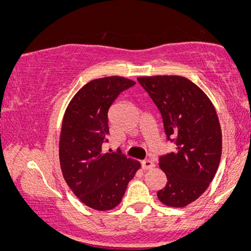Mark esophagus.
Here are the masks:
<instances>
[{
  "label": "esophagus",
  "mask_w": 251,
  "mask_h": 251,
  "mask_svg": "<svg viewBox=\"0 0 251 251\" xmlns=\"http://www.w3.org/2000/svg\"><path fill=\"white\" fill-rule=\"evenodd\" d=\"M154 166V163L150 159H145L142 162V168L143 170H150Z\"/></svg>",
  "instance_id": "esophagus-1"
}]
</instances>
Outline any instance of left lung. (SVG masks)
<instances>
[{"mask_svg":"<svg viewBox=\"0 0 251 251\" xmlns=\"http://www.w3.org/2000/svg\"><path fill=\"white\" fill-rule=\"evenodd\" d=\"M138 82L159 109L166 139L176 145L159 157L168 181L157 196L165 205L181 208L205 191L220 165L217 113L204 92L183 76H142Z\"/></svg>","mask_w":251,"mask_h":251,"instance_id":"left-lung-1","label":"left lung"}]
</instances>
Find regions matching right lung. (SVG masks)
Listing matches in <instances>:
<instances>
[{"label": "right lung", "mask_w": 251, "mask_h": 251, "mask_svg": "<svg viewBox=\"0 0 251 251\" xmlns=\"http://www.w3.org/2000/svg\"><path fill=\"white\" fill-rule=\"evenodd\" d=\"M134 85L122 76L92 80L66 109L59 145L61 171L74 195L92 209L116 208L140 168L120 150L112 153L101 150L108 142L109 108L123 91Z\"/></svg>", "instance_id": "add662e5"}]
</instances>
